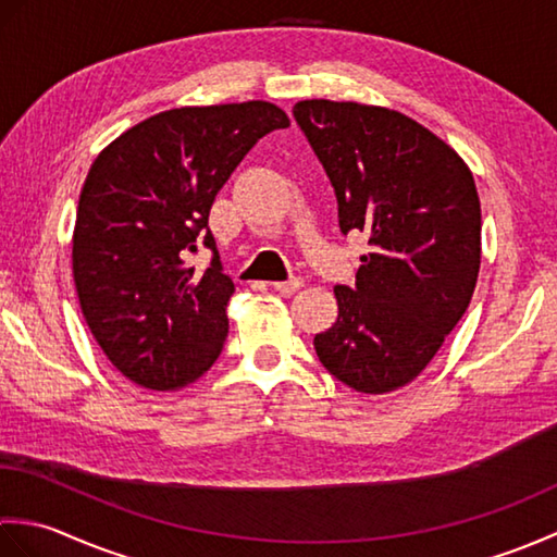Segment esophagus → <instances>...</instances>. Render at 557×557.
I'll use <instances>...</instances> for the list:
<instances>
[{
  "instance_id": "34e87169",
  "label": "esophagus",
  "mask_w": 557,
  "mask_h": 557,
  "mask_svg": "<svg viewBox=\"0 0 557 557\" xmlns=\"http://www.w3.org/2000/svg\"><path fill=\"white\" fill-rule=\"evenodd\" d=\"M272 287H275V292H280V294H294V292L304 287V282L299 277H292V280H285V282H275Z\"/></svg>"
}]
</instances>
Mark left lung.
Masks as SVG:
<instances>
[{
	"label": "left lung",
	"mask_w": 557,
	"mask_h": 557,
	"mask_svg": "<svg viewBox=\"0 0 557 557\" xmlns=\"http://www.w3.org/2000/svg\"><path fill=\"white\" fill-rule=\"evenodd\" d=\"M294 120L337 196L342 234L369 236L357 285L335 287L337 321L318 359L357 393L411 383L465 315L481 265V203L457 152L407 114L301 100Z\"/></svg>",
	"instance_id": "8db88e82"
}]
</instances>
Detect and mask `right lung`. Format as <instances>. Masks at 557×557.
I'll list each match as a JSON object with an SVG mask.
<instances>
[{
  "instance_id": "obj_1",
  "label": "right lung",
  "mask_w": 557,
  "mask_h": 557,
  "mask_svg": "<svg viewBox=\"0 0 557 557\" xmlns=\"http://www.w3.org/2000/svg\"><path fill=\"white\" fill-rule=\"evenodd\" d=\"M287 126L263 100L176 108L90 164L71 248L76 294L104 357L132 383L180 389L218 361L234 282L208 227L212 200L258 138ZM200 243L213 251L203 276L185 265Z\"/></svg>"
}]
</instances>
